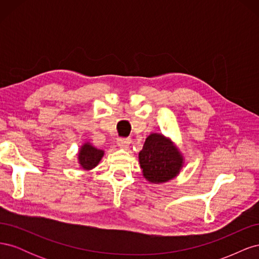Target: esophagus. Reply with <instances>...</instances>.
Returning a JSON list of instances; mask_svg holds the SVG:
<instances>
[{
  "mask_svg": "<svg viewBox=\"0 0 259 259\" xmlns=\"http://www.w3.org/2000/svg\"><path fill=\"white\" fill-rule=\"evenodd\" d=\"M116 144L120 148L126 149L131 144V139L130 138H119L116 140Z\"/></svg>",
  "mask_w": 259,
  "mask_h": 259,
  "instance_id": "esophagus-1",
  "label": "esophagus"
}]
</instances>
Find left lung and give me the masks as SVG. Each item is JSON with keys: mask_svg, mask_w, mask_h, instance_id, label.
<instances>
[{"mask_svg": "<svg viewBox=\"0 0 259 259\" xmlns=\"http://www.w3.org/2000/svg\"><path fill=\"white\" fill-rule=\"evenodd\" d=\"M138 159L144 177L158 185L178 176L185 162L176 145L159 133H152L146 138Z\"/></svg>", "mask_w": 259, "mask_h": 259, "instance_id": "1", "label": "left lung"}]
</instances>
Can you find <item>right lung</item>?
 Wrapping results in <instances>:
<instances>
[{
	"label": "right lung",
	"mask_w": 259,
	"mask_h": 259,
	"mask_svg": "<svg viewBox=\"0 0 259 259\" xmlns=\"http://www.w3.org/2000/svg\"><path fill=\"white\" fill-rule=\"evenodd\" d=\"M104 154V150L94 147L88 142L81 146L79 153H77V161L84 170H91L98 165Z\"/></svg>",
	"instance_id": "right-lung-1"
}]
</instances>
